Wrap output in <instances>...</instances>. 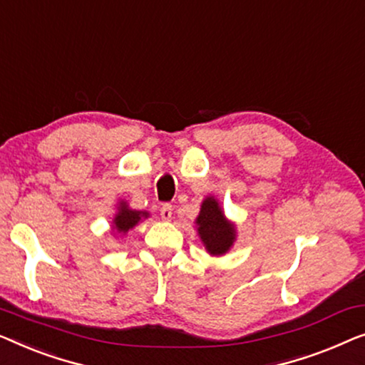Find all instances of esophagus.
<instances>
[{
    "mask_svg": "<svg viewBox=\"0 0 365 365\" xmlns=\"http://www.w3.org/2000/svg\"><path fill=\"white\" fill-rule=\"evenodd\" d=\"M172 205L170 203H163L162 208H160V217L163 222H170L172 220Z\"/></svg>",
    "mask_w": 365,
    "mask_h": 365,
    "instance_id": "1",
    "label": "esophagus"
}]
</instances>
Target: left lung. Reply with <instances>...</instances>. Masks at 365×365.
Listing matches in <instances>:
<instances>
[{
    "label": "left lung",
    "mask_w": 365,
    "mask_h": 365,
    "mask_svg": "<svg viewBox=\"0 0 365 365\" xmlns=\"http://www.w3.org/2000/svg\"><path fill=\"white\" fill-rule=\"evenodd\" d=\"M198 238L210 256H225L236 241V223L227 218L220 200L208 195L202 202L198 217L195 218Z\"/></svg>",
    "instance_id": "left-lung-1"
}]
</instances>
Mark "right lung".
<instances>
[{
	"instance_id": "obj_1",
	"label": "right lung",
	"mask_w": 365,
	"mask_h": 365,
	"mask_svg": "<svg viewBox=\"0 0 365 365\" xmlns=\"http://www.w3.org/2000/svg\"><path fill=\"white\" fill-rule=\"evenodd\" d=\"M148 217H150V213L145 212V210H133L125 200H119L117 202V212L110 223V233L117 236V238L125 236L132 228H135L138 223L147 220Z\"/></svg>"
}]
</instances>
